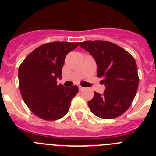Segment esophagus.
<instances>
[{"mask_svg": "<svg viewBox=\"0 0 156 156\" xmlns=\"http://www.w3.org/2000/svg\"><path fill=\"white\" fill-rule=\"evenodd\" d=\"M83 89H84V87H81V86H79V90H83Z\"/></svg>", "mask_w": 156, "mask_h": 156, "instance_id": "34e87169", "label": "esophagus"}]
</instances>
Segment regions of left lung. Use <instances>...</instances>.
<instances>
[{
	"mask_svg": "<svg viewBox=\"0 0 156 156\" xmlns=\"http://www.w3.org/2000/svg\"><path fill=\"white\" fill-rule=\"evenodd\" d=\"M80 46L94 58L98 77H102L104 93L94 92L88 101L90 112L101 119L119 116L132 104L139 84L137 67L134 58L123 48L104 41H87Z\"/></svg>",
	"mask_w": 156,
	"mask_h": 156,
	"instance_id": "obj_1",
	"label": "left lung"
}]
</instances>
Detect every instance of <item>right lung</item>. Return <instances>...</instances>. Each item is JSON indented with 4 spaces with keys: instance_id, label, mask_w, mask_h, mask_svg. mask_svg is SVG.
<instances>
[{
    "instance_id": "1",
    "label": "right lung",
    "mask_w": 156,
    "mask_h": 156,
    "mask_svg": "<svg viewBox=\"0 0 156 156\" xmlns=\"http://www.w3.org/2000/svg\"><path fill=\"white\" fill-rule=\"evenodd\" d=\"M79 43H47L36 48L19 68V89L23 101L32 112L45 120L61 119L68 112L72 99L79 88L57 84L62 79L67 54Z\"/></svg>"
}]
</instances>
